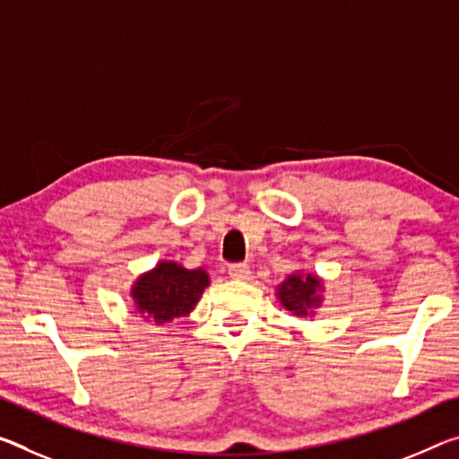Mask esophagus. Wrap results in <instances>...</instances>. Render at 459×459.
Instances as JSON below:
<instances>
[{"label":"esophagus","instance_id":"obj_1","mask_svg":"<svg viewBox=\"0 0 459 459\" xmlns=\"http://www.w3.org/2000/svg\"><path fill=\"white\" fill-rule=\"evenodd\" d=\"M229 275L237 281H245V280L251 278V269L247 264H237V265L229 267Z\"/></svg>","mask_w":459,"mask_h":459}]
</instances>
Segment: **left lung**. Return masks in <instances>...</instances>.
I'll return each instance as SVG.
<instances>
[{"instance_id": "1", "label": "left lung", "mask_w": 459, "mask_h": 459, "mask_svg": "<svg viewBox=\"0 0 459 459\" xmlns=\"http://www.w3.org/2000/svg\"><path fill=\"white\" fill-rule=\"evenodd\" d=\"M325 280L312 272H292L275 286V298L280 307L292 312L298 318L315 315L325 302Z\"/></svg>"}]
</instances>
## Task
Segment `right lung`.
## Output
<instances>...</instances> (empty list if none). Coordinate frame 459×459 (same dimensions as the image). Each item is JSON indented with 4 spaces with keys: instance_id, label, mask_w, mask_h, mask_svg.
Listing matches in <instances>:
<instances>
[{
    "instance_id": "add662e5",
    "label": "right lung",
    "mask_w": 459,
    "mask_h": 459,
    "mask_svg": "<svg viewBox=\"0 0 459 459\" xmlns=\"http://www.w3.org/2000/svg\"><path fill=\"white\" fill-rule=\"evenodd\" d=\"M208 286L210 275L204 267L187 269L161 259L133 281L130 298L143 321L161 326L190 315Z\"/></svg>"
}]
</instances>
